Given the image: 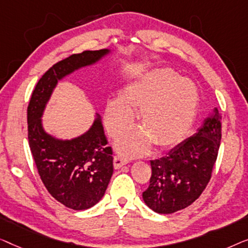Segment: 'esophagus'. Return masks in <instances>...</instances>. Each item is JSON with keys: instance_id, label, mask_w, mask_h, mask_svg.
<instances>
[{"instance_id": "obj_1", "label": "esophagus", "mask_w": 248, "mask_h": 248, "mask_svg": "<svg viewBox=\"0 0 248 248\" xmlns=\"http://www.w3.org/2000/svg\"><path fill=\"white\" fill-rule=\"evenodd\" d=\"M127 158H124V157H123V156H120V155H116L114 156V158H113V166H114V169L116 170H118V169H120L121 166H124V165H125V164H127Z\"/></svg>"}]
</instances>
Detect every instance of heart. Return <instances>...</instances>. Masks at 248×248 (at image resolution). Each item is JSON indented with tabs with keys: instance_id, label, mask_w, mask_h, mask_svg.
<instances>
[{
	"instance_id": "obj_1",
	"label": "heart",
	"mask_w": 248,
	"mask_h": 248,
	"mask_svg": "<svg viewBox=\"0 0 248 248\" xmlns=\"http://www.w3.org/2000/svg\"><path fill=\"white\" fill-rule=\"evenodd\" d=\"M199 106L198 90L190 79L179 78L173 69L158 68L125 86L119 99L110 100L106 121L112 136L131 124L130 111H138L142 132H130L118 142V149L129 156L144 154L149 140L166 148L183 140L190 131Z\"/></svg>"
}]
</instances>
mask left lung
Here are the masks:
<instances>
[{
  "label": "left lung",
  "instance_id": "left-lung-1",
  "mask_svg": "<svg viewBox=\"0 0 248 248\" xmlns=\"http://www.w3.org/2000/svg\"><path fill=\"white\" fill-rule=\"evenodd\" d=\"M221 117L217 108L197 132L151 160L149 186L142 192L145 203L157 214L169 215L189 207L211 179L221 140Z\"/></svg>",
  "mask_w": 248,
  "mask_h": 248
}]
</instances>
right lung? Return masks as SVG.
I'll use <instances>...</instances> for the list:
<instances>
[{"label": "right lung", "mask_w": 248, "mask_h": 248, "mask_svg": "<svg viewBox=\"0 0 248 248\" xmlns=\"http://www.w3.org/2000/svg\"><path fill=\"white\" fill-rule=\"evenodd\" d=\"M109 53L85 50L56 62L38 81L28 106V139L40 179L56 200L73 210H85L102 199L113 173L112 148L107 147L99 114L85 134L69 140L47 134L41 117L58 81Z\"/></svg>", "instance_id": "right-lung-1"}]
</instances>
